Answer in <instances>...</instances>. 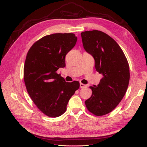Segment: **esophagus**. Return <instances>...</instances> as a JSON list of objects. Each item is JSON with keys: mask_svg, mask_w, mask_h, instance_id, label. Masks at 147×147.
<instances>
[{"mask_svg": "<svg viewBox=\"0 0 147 147\" xmlns=\"http://www.w3.org/2000/svg\"><path fill=\"white\" fill-rule=\"evenodd\" d=\"M80 88H85V87L86 86V85H85V84H83V83H80Z\"/></svg>", "mask_w": 147, "mask_h": 147, "instance_id": "obj_1", "label": "esophagus"}]
</instances>
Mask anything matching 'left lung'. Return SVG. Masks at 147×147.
Here are the masks:
<instances>
[{"label":"left lung","mask_w":147,"mask_h":147,"mask_svg":"<svg viewBox=\"0 0 147 147\" xmlns=\"http://www.w3.org/2000/svg\"><path fill=\"white\" fill-rule=\"evenodd\" d=\"M83 47L95 59L96 71L103 75L97 86H90L92 94L85 101L88 111L96 116L112 112L126 92L129 66L123 51L115 40L101 31L81 33Z\"/></svg>","instance_id":"left-lung-1"}]
</instances>
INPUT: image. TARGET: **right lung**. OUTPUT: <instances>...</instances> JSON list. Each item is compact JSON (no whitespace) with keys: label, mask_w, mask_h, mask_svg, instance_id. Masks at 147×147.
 Masks as SVG:
<instances>
[{"label":"right lung","mask_w":147,"mask_h":147,"mask_svg":"<svg viewBox=\"0 0 147 147\" xmlns=\"http://www.w3.org/2000/svg\"><path fill=\"white\" fill-rule=\"evenodd\" d=\"M74 33H54L42 37L27 53L24 81L30 96L39 110L51 117L66 111L67 103L79 88L78 81L65 82L57 73L65 65V57L76 45Z\"/></svg>","instance_id":"1"}]
</instances>
